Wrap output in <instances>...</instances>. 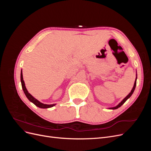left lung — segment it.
<instances>
[{
  "instance_id": "1",
  "label": "left lung",
  "mask_w": 151,
  "mask_h": 151,
  "mask_svg": "<svg viewBox=\"0 0 151 151\" xmlns=\"http://www.w3.org/2000/svg\"><path fill=\"white\" fill-rule=\"evenodd\" d=\"M137 72H136V78H135V83H134V86H133V88H132V89L131 90V91H130V93L128 94L127 96L123 99L122 101L118 104V105H116V106H115V107H112V108H109V109H117V108H120L122 104H124V103L127 101V100L129 99L131 96H132V94H133V93H134V90H135V87H136V83H137Z\"/></svg>"
}]
</instances>
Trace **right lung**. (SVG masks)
Masks as SVG:
<instances>
[{
    "instance_id": "1",
    "label": "right lung",
    "mask_w": 151,
    "mask_h": 151,
    "mask_svg": "<svg viewBox=\"0 0 151 151\" xmlns=\"http://www.w3.org/2000/svg\"><path fill=\"white\" fill-rule=\"evenodd\" d=\"M21 86H22V90H23L24 93L26 95V96L27 97L29 101L33 103L34 104H35L36 106H38L40 108H52L53 106H54L55 105H56V104H43L42 103H41L40 101H39L38 99H36V98H35L33 96H32L30 93H28V90H27L26 86H25V84H24V81L23 80V77H22V70L21 71Z\"/></svg>"
}]
</instances>
